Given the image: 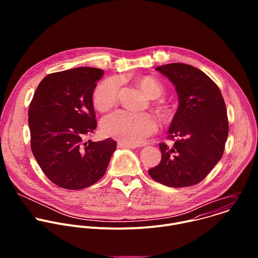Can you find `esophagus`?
I'll return each mask as SVG.
<instances>
[{"instance_id": "1", "label": "esophagus", "mask_w": 258, "mask_h": 258, "mask_svg": "<svg viewBox=\"0 0 258 258\" xmlns=\"http://www.w3.org/2000/svg\"><path fill=\"white\" fill-rule=\"evenodd\" d=\"M118 147H120V148H128V149H136L137 148V145H133V144H128L126 142H123V141H119L118 142Z\"/></svg>"}]
</instances>
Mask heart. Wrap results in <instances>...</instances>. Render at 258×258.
Returning <instances> with one entry per match:
<instances>
[{
  "label": "heart",
  "instance_id": "b5f03b06",
  "mask_svg": "<svg viewBox=\"0 0 258 258\" xmlns=\"http://www.w3.org/2000/svg\"><path fill=\"white\" fill-rule=\"evenodd\" d=\"M138 87L150 99H157L163 94V87L151 77H141L136 80ZM120 82L118 79H108L101 82L93 93V104L99 111L105 112L113 108L118 100ZM156 114L164 121L172 117V109L164 101L153 104ZM102 131L106 136L118 139L133 145H139L152 135L157 127L154 117L149 113H131L117 111L103 119Z\"/></svg>",
  "mask_w": 258,
  "mask_h": 258
}]
</instances>
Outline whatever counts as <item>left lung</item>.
<instances>
[{"label": "left lung", "instance_id": "8db88e82", "mask_svg": "<svg viewBox=\"0 0 258 258\" xmlns=\"http://www.w3.org/2000/svg\"><path fill=\"white\" fill-rule=\"evenodd\" d=\"M156 70L175 87L178 108L167 136L174 144H159L161 161L148 172L164 186H194L224 154L229 135L226 103L216 84L196 67L170 63Z\"/></svg>", "mask_w": 258, "mask_h": 258}]
</instances>
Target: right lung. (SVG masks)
I'll list each match as a JSON object with an SVG mask.
<instances>
[{
    "label": "right lung",
    "mask_w": 258,
    "mask_h": 258,
    "mask_svg": "<svg viewBox=\"0 0 258 258\" xmlns=\"http://www.w3.org/2000/svg\"><path fill=\"white\" fill-rule=\"evenodd\" d=\"M104 71L78 67L44 78L28 109L30 147L46 176L58 187L81 190L105 173L116 142H93L97 127L93 93Z\"/></svg>",
    "instance_id": "obj_1"
}]
</instances>
